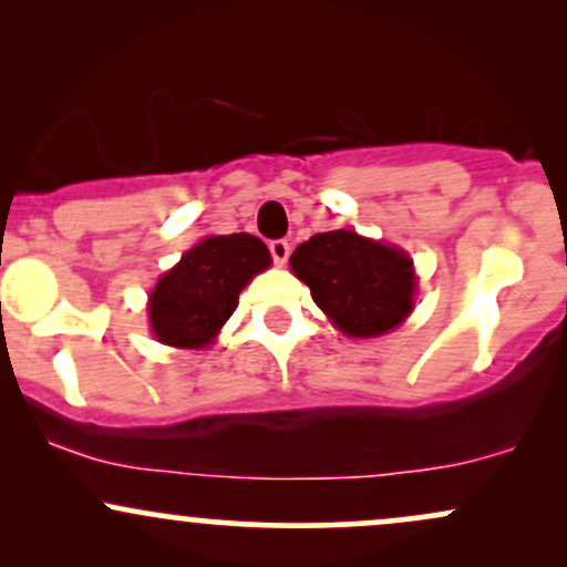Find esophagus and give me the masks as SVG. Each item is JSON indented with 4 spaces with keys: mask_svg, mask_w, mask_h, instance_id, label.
Returning a JSON list of instances; mask_svg holds the SVG:
<instances>
[{
    "mask_svg": "<svg viewBox=\"0 0 567 567\" xmlns=\"http://www.w3.org/2000/svg\"><path fill=\"white\" fill-rule=\"evenodd\" d=\"M269 250H271V258H275L277 266L288 264V258H290V245L285 243V239H275V243H269Z\"/></svg>",
    "mask_w": 567,
    "mask_h": 567,
    "instance_id": "esophagus-1",
    "label": "esophagus"
}]
</instances>
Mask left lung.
Masks as SVG:
<instances>
[{"label":"left lung","mask_w":567,"mask_h":567,"mask_svg":"<svg viewBox=\"0 0 567 567\" xmlns=\"http://www.w3.org/2000/svg\"><path fill=\"white\" fill-rule=\"evenodd\" d=\"M290 269L309 285L330 322L351 338H375L408 320L415 271L400 247L336 229L315 234L290 256Z\"/></svg>","instance_id":"1"}]
</instances>
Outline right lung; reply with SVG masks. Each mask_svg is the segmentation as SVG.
<instances>
[{"mask_svg":"<svg viewBox=\"0 0 567 567\" xmlns=\"http://www.w3.org/2000/svg\"><path fill=\"white\" fill-rule=\"evenodd\" d=\"M269 266V247L252 234L205 237L154 285L148 296L154 338L175 349L210 347L245 285Z\"/></svg>","mask_w":567,"mask_h":567,"instance_id":"obj_1","label":"right lung"}]
</instances>
